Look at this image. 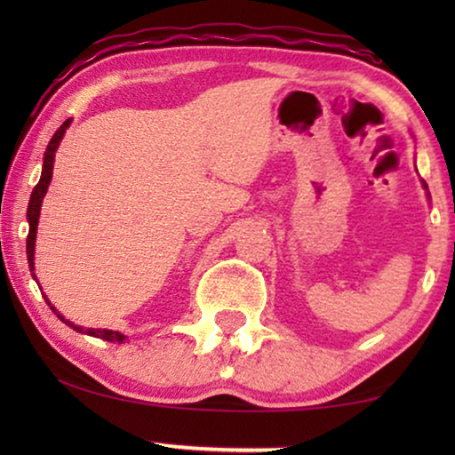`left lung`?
Here are the masks:
<instances>
[{
  "instance_id": "1",
  "label": "left lung",
  "mask_w": 455,
  "mask_h": 455,
  "mask_svg": "<svg viewBox=\"0 0 455 455\" xmlns=\"http://www.w3.org/2000/svg\"><path fill=\"white\" fill-rule=\"evenodd\" d=\"M422 186H425V190H427V184L425 182H422Z\"/></svg>"
}]
</instances>
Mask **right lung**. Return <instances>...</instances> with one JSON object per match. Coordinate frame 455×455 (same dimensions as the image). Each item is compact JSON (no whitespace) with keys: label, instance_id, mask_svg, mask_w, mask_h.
Masks as SVG:
<instances>
[{"label":"right lung","instance_id":"right-lung-1","mask_svg":"<svg viewBox=\"0 0 455 455\" xmlns=\"http://www.w3.org/2000/svg\"><path fill=\"white\" fill-rule=\"evenodd\" d=\"M72 120H66L61 126L58 128V132L52 136V140H49L47 145V151H45V157H43V172H41V180L39 184L35 186L33 195H30V203H28V211H27V220H28V235H27V257H28V267L30 271L35 269V238H36V226H39V215H41V203H43V196H45L47 192V186L52 182V173H53V159H55V151H58L60 147V140L64 139L66 134V128L70 126ZM49 307H52V302L47 300ZM52 310L55 315H58V310L55 307H52ZM60 316V315H58ZM61 321H64V316H60ZM68 325L72 329H76L78 333H89L92 338H101L105 341H117V344H122L124 339H126V335H122L120 331H109V329H83L78 325H74V323L66 321Z\"/></svg>","mask_w":455,"mask_h":455}]
</instances>
